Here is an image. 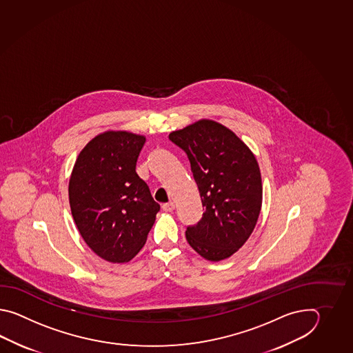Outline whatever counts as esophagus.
Returning a JSON list of instances; mask_svg holds the SVG:
<instances>
[{"mask_svg":"<svg viewBox=\"0 0 353 353\" xmlns=\"http://www.w3.org/2000/svg\"><path fill=\"white\" fill-rule=\"evenodd\" d=\"M174 208H175V204L173 202L163 204V210H165V212H173Z\"/></svg>","mask_w":353,"mask_h":353,"instance_id":"34e87169","label":"esophagus"}]
</instances>
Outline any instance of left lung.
Here are the masks:
<instances>
[{
	"label": "left lung",
	"mask_w": 353,
	"mask_h": 353,
	"mask_svg": "<svg viewBox=\"0 0 353 353\" xmlns=\"http://www.w3.org/2000/svg\"><path fill=\"white\" fill-rule=\"evenodd\" d=\"M185 151L202 199V219L185 231L188 243L210 261L237 252L255 228L263 204L261 173L254 152L230 128L199 120L170 132Z\"/></svg>",
	"instance_id": "obj_1"
}]
</instances>
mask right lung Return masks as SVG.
<instances>
[{
	"instance_id": "right-lung-1",
	"label": "right lung",
	"mask_w": 353,
	"mask_h": 353,
	"mask_svg": "<svg viewBox=\"0 0 353 353\" xmlns=\"http://www.w3.org/2000/svg\"><path fill=\"white\" fill-rule=\"evenodd\" d=\"M146 137L105 131L79 152L69 179V204L88 248L108 263H128L143 248L160 205L136 173Z\"/></svg>"
}]
</instances>
